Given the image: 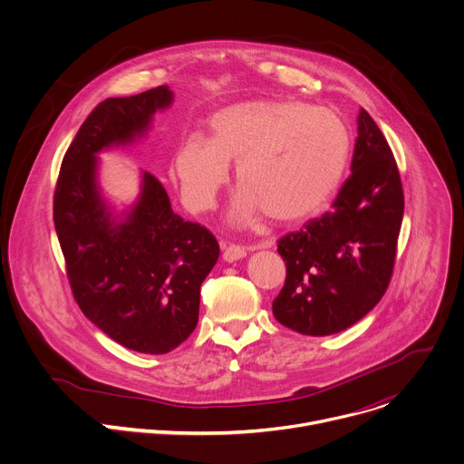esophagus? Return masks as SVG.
Returning <instances> with one entry per match:
<instances>
[{
  "label": "esophagus",
  "instance_id": "34e87169",
  "mask_svg": "<svg viewBox=\"0 0 464 464\" xmlns=\"http://www.w3.org/2000/svg\"><path fill=\"white\" fill-rule=\"evenodd\" d=\"M220 247H222V256L226 262H233V260H238V258H244L247 249L240 244H233V242H227V240H222L220 242Z\"/></svg>",
  "mask_w": 464,
  "mask_h": 464
}]
</instances>
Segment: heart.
Segmentation results:
<instances>
[{
  "label": "heart",
  "instance_id": "obj_1",
  "mask_svg": "<svg viewBox=\"0 0 464 464\" xmlns=\"http://www.w3.org/2000/svg\"><path fill=\"white\" fill-rule=\"evenodd\" d=\"M351 131L334 110L301 101H249L211 119V140L188 136L174 154V174L190 211L215 208L237 163L242 185L231 220L247 224L262 211L279 222L315 211L347 167Z\"/></svg>",
  "mask_w": 464,
  "mask_h": 464
}]
</instances>
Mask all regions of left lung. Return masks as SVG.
<instances>
[{
    "label": "left lung",
    "mask_w": 464,
    "mask_h": 464,
    "mask_svg": "<svg viewBox=\"0 0 464 464\" xmlns=\"http://www.w3.org/2000/svg\"><path fill=\"white\" fill-rule=\"evenodd\" d=\"M351 176L324 215L277 240L286 279L276 319L306 336H328L360 321L385 294L404 217L392 150L362 108Z\"/></svg>",
    "instance_id": "obj_1"
}]
</instances>
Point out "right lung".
Returning a JSON list of instances; mask_svg holds the SVG:
<instances>
[{
	"label": "right lung",
	"mask_w": 464,
	"mask_h": 464,
	"mask_svg": "<svg viewBox=\"0 0 464 464\" xmlns=\"http://www.w3.org/2000/svg\"><path fill=\"white\" fill-rule=\"evenodd\" d=\"M172 102L167 86L102 101L65 152L53 220L72 294L82 314L126 349L167 354L196 328L200 286L220 247L213 233L185 222L161 181L143 174V192L115 222L97 188L95 154L143 136L152 115Z\"/></svg>",
	"instance_id": "right-lung-1"
}]
</instances>
